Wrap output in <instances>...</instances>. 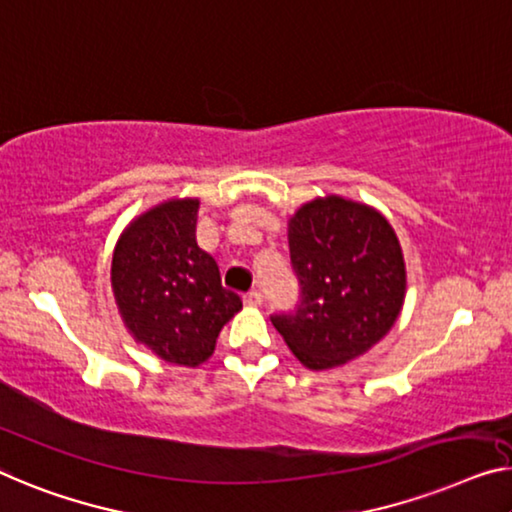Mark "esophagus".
<instances>
[{"instance_id":"obj_1","label":"esophagus","mask_w":512,"mask_h":512,"mask_svg":"<svg viewBox=\"0 0 512 512\" xmlns=\"http://www.w3.org/2000/svg\"><path fill=\"white\" fill-rule=\"evenodd\" d=\"M262 301H264V296H262V292H257V289H253V292H248L246 296H243V303L246 305H262Z\"/></svg>"}]
</instances>
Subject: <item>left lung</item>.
Segmentation results:
<instances>
[{
    "mask_svg": "<svg viewBox=\"0 0 512 512\" xmlns=\"http://www.w3.org/2000/svg\"><path fill=\"white\" fill-rule=\"evenodd\" d=\"M287 236L301 301L271 317L287 347L310 370L368 352L391 331L407 292L391 223L368 204L329 195L303 204Z\"/></svg>",
    "mask_w": 512,
    "mask_h": 512,
    "instance_id": "left-lung-1",
    "label": "left lung"
}]
</instances>
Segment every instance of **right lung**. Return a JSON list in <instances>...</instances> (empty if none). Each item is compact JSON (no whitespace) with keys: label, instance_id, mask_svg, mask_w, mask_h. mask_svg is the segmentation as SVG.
I'll use <instances>...</instances> for the list:
<instances>
[{"label":"right lung","instance_id":"right-lung-1","mask_svg":"<svg viewBox=\"0 0 512 512\" xmlns=\"http://www.w3.org/2000/svg\"><path fill=\"white\" fill-rule=\"evenodd\" d=\"M200 200H167L137 216L112 255V292L128 333L165 363L195 368L241 310L220 285L216 259L197 246Z\"/></svg>","mask_w":512,"mask_h":512}]
</instances>
